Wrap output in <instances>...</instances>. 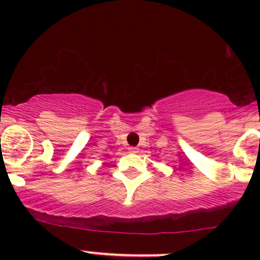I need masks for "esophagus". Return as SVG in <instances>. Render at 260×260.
Segmentation results:
<instances>
[{
    "label": "esophagus",
    "mask_w": 260,
    "mask_h": 260,
    "mask_svg": "<svg viewBox=\"0 0 260 260\" xmlns=\"http://www.w3.org/2000/svg\"><path fill=\"white\" fill-rule=\"evenodd\" d=\"M128 151H129L131 153H138V151H140V149H138L137 147H129V148H128Z\"/></svg>",
    "instance_id": "obj_1"
}]
</instances>
